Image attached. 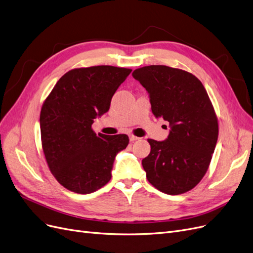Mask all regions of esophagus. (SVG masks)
<instances>
[{
	"mask_svg": "<svg viewBox=\"0 0 253 253\" xmlns=\"http://www.w3.org/2000/svg\"><path fill=\"white\" fill-rule=\"evenodd\" d=\"M129 138H130V142H134V141L138 140V138H140V137H137V136H135V135H133V134H130V135H129Z\"/></svg>",
	"mask_w": 253,
	"mask_h": 253,
	"instance_id": "34e87169",
	"label": "esophagus"
}]
</instances>
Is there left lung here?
I'll use <instances>...</instances> for the list:
<instances>
[{"instance_id":"8db88e82","label":"left lung","mask_w":253,"mask_h":253,"mask_svg":"<svg viewBox=\"0 0 253 253\" xmlns=\"http://www.w3.org/2000/svg\"><path fill=\"white\" fill-rule=\"evenodd\" d=\"M132 77L148 91L154 117L171 127L166 141L147 140L151 149L142 165L148 182L170 195L191 190L206 174L218 136L205 87L192 73L165 65L137 68Z\"/></svg>"}]
</instances>
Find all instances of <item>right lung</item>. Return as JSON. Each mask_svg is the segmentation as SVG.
Returning <instances> with one entry per match:
<instances>
[{"mask_svg":"<svg viewBox=\"0 0 253 253\" xmlns=\"http://www.w3.org/2000/svg\"><path fill=\"white\" fill-rule=\"evenodd\" d=\"M131 69L92 66L71 69L56 82L40 115L41 140L52 175L65 188L88 194L111 178L126 134H96L93 120L109 110L113 94Z\"/></svg>","mask_w":253,"mask_h":253,"instance_id":"right-lung-1","label":"right lung"}]
</instances>
